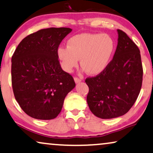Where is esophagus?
Instances as JSON below:
<instances>
[{"label":"esophagus","instance_id":"1","mask_svg":"<svg viewBox=\"0 0 153 153\" xmlns=\"http://www.w3.org/2000/svg\"><path fill=\"white\" fill-rule=\"evenodd\" d=\"M74 81H75V83H79L81 82V80L80 79L77 78V77H74Z\"/></svg>","mask_w":153,"mask_h":153}]
</instances>
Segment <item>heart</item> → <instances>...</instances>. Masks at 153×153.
I'll list each match as a JSON object with an SVG mask.
<instances>
[{
  "mask_svg": "<svg viewBox=\"0 0 153 153\" xmlns=\"http://www.w3.org/2000/svg\"><path fill=\"white\" fill-rule=\"evenodd\" d=\"M116 49L114 38L106 33H81L68 39V47H60L58 57L66 72L77 66L79 59L83 70L97 75L106 70Z\"/></svg>",
  "mask_w": 153,
  "mask_h": 153,
  "instance_id": "b5f03b06",
  "label": "heart"
}]
</instances>
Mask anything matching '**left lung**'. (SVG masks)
Here are the masks:
<instances>
[{
  "label": "left lung",
  "instance_id": "8db88e82",
  "mask_svg": "<svg viewBox=\"0 0 153 153\" xmlns=\"http://www.w3.org/2000/svg\"><path fill=\"white\" fill-rule=\"evenodd\" d=\"M114 58L106 70L85 79L89 87L87 102L98 118L111 119L123 116L134 105L143 80L141 54L135 43L120 30Z\"/></svg>",
  "mask_w": 153,
  "mask_h": 153
}]
</instances>
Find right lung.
I'll list each match as a JSON object with an SVG mask.
<instances>
[{
	"mask_svg": "<svg viewBox=\"0 0 153 153\" xmlns=\"http://www.w3.org/2000/svg\"><path fill=\"white\" fill-rule=\"evenodd\" d=\"M70 28L42 29L22 39L12 57V84L22 110L38 120H51L61 111L64 100L75 87L62 70L57 50L72 32Z\"/></svg>",
	"mask_w": 153,
	"mask_h": 153,
	"instance_id": "add662e5",
	"label": "right lung"
}]
</instances>
